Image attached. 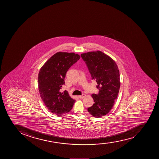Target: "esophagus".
<instances>
[{
  "label": "esophagus",
  "instance_id": "1",
  "mask_svg": "<svg viewBox=\"0 0 159 159\" xmlns=\"http://www.w3.org/2000/svg\"><path fill=\"white\" fill-rule=\"evenodd\" d=\"M85 96V94H83L82 95H80V96H79V98H84Z\"/></svg>",
  "mask_w": 159,
  "mask_h": 159
}]
</instances>
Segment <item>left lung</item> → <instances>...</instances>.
<instances>
[{
  "mask_svg": "<svg viewBox=\"0 0 159 159\" xmlns=\"http://www.w3.org/2000/svg\"><path fill=\"white\" fill-rule=\"evenodd\" d=\"M92 79L96 80L99 92L92 97L94 104L88 108L96 118L107 115L113 107L120 87L119 70L114 60L100 51L81 54Z\"/></svg>",
  "mask_w": 159,
  "mask_h": 159,
  "instance_id": "8db88e82",
  "label": "left lung"
}]
</instances>
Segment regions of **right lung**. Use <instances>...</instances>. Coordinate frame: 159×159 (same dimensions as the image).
I'll return each instance as SVG.
<instances>
[{
	"label": "right lung",
	"mask_w": 159,
	"mask_h": 159,
	"mask_svg": "<svg viewBox=\"0 0 159 159\" xmlns=\"http://www.w3.org/2000/svg\"><path fill=\"white\" fill-rule=\"evenodd\" d=\"M80 58L74 53L57 52L51 57L40 70L38 88L41 99L49 111L60 116L69 112L75 100L67 91L61 92L66 72Z\"/></svg>",
	"instance_id": "1"
}]
</instances>
